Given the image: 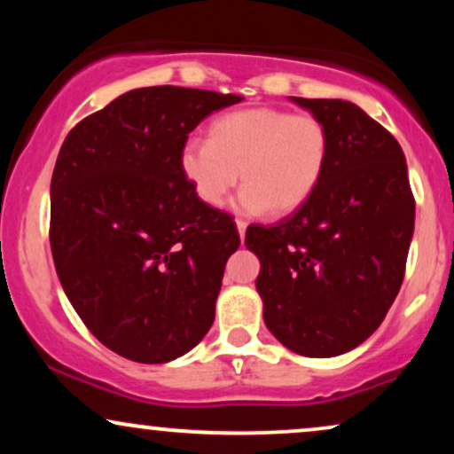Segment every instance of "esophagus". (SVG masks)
<instances>
[{"mask_svg":"<svg viewBox=\"0 0 454 454\" xmlns=\"http://www.w3.org/2000/svg\"><path fill=\"white\" fill-rule=\"evenodd\" d=\"M237 231H239V234H241V241H243V237H245V231H247V222H243V220H237Z\"/></svg>","mask_w":454,"mask_h":454,"instance_id":"34e87169","label":"esophagus"}]
</instances>
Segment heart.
<instances>
[{
	"label": "heart",
	"instance_id": "b5f03b06",
	"mask_svg": "<svg viewBox=\"0 0 454 454\" xmlns=\"http://www.w3.org/2000/svg\"><path fill=\"white\" fill-rule=\"evenodd\" d=\"M331 134L316 114L256 106L217 117L209 143L187 140L181 173L207 207H222L239 184V211L288 215L303 207L325 176Z\"/></svg>",
	"mask_w": 454,
	"mask_h": 454
}]
</instances>
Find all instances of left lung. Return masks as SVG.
Wrapping results in <instances>:
<instances>
[{"label":"left lung","instance_id":"left-lung-1","mask_svg":"<svg viewBox=\"0 0 454 454\" xmlns=\"http://www.w3.org/2000/svg\"><path fill=\"white\" fill-rule=\"evenodd\" d=\"M326 123L331 155L317 190L273 226H249L264 322L311 358L363 343L388 314L411 234L414 194L399 143L356 104L293 98Z\"/></svg>","mask_w":454,"mask_h":454}]
</instances>
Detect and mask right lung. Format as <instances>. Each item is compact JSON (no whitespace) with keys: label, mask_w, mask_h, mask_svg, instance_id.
I'll use <instances>...</instances> for the list:
<instances>
[{"label":"right lung","mask_w":454,"mask_h":454,"mask_svg":"<svg viewBox=\"0 0 454 454\" xmlns=\"http://www.w3.org/2000/svg\"><path fill=\"white\" fill-rule=\"evenodd\" d=\"M234 93L143 87L70 129L51 179V252L67 299L108 350L137 363L190 352L215 317L241 245L181 173L187 134Z\"/></svg>","instance_id":"right-lung-1"}]
</instances>
